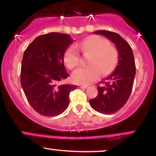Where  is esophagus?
I'll return each instance as SVG.
<instances>
[{
    "instance_id": "1",
    "label": "esophagus",
    "mask_w": 156,
    "mask_h": 156,
    "mask_svg": "<svg viewBox=\"0 0 156 156\" xmlns=\"http://www.w3.org/2000/svg\"><path fill=\"white\" fill-rule=\"evenodd\" d=\"M78 88H79V89H87V86H85V85H78Z\"/></svg>"
}]
</instances>
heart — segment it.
<instances>
[{
  "label": "heart",
  "instance_id": "1",
  "mask_svg": "<svg viewBox=\"0 0 156 156\" xmlns=\"http://www.w3.org/2000/svg\"><path fill=\"white\" fill-rule=\"evenodd\" d=\"M78 50L85 55H90L87 64L89 67L76 69L72 74L74 83L87 85L101 76L110 73L117 64L119 54L117 50L108 44V42L99 36H90L75 46H70L64 55V62L69 69L80 64Z\"/></svg>",
  "mask_w": 156,
  "mask_h": 156
}]
</instances>
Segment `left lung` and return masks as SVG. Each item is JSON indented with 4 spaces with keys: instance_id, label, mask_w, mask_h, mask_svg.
<instances>
[{
    "instance_id": "left-lung-1",
    "label": "left lung",
    "mask_w": 156,
    "mask_h": 156,
    "mask_svg": "<svg viewBox=\"0 0 156 156\" xmlns=\"http://www.w3.org/2000/svg\"><path fill=\"white\" fill-rule=\"evenodd\" d=\"M94 33L103 35L112 41L119 53L118 64L114 71L105 78L104 85L98 86V96L89 100L90 105L96 112L112 114L126 103L132 92L136 75L133 53L130 44L118 34L105 30Z\"/></svg>"
}]
</instances>
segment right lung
<instances>
[{"label": "right lung", "instance_id": "add662e5", "mask_svg": "<svg viewBox=\"0 0 156 156\" xmlns=\"http://www.w3.org/2000/svg\"><path fill=\"white\" fill-rule=\"evenodd\" d=\"M73 42L66 34L51 32L39 36L23 54L20 83L28 103L37 113L55 117L69 105V94L76 85L58 83L69 76L64 65V55Z\"/></svg>", "mask_w": 156, "mask_h": 156}]
</instances>
